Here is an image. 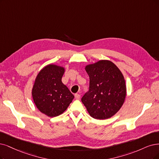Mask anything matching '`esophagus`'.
<instances>
[{
	"instance_id": "1",
	"label": "esophagus",
	"mask_w": 159,
	"mask_h": 159,
	"mask_svg": "<svg viewBox=\"0 0 159 159\" xmlns=\"http://www.w3.org/2000/svg\"><path fill=\"white\" fill-rule=\"evenodd\" d=\"M75 98L76 99H79L80 98V95L79 94V93H75Z\"/></svg>"
}]
</instances>
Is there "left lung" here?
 <instances>
[{"label": "left lung", "mask_w": 159, "mask_h": 159, "mask_svg": "<svg viewBox=\"0 0 159 159\" xmlns=\"http://www.w3.org/2000/svg\"><path fill=\"white\" fill-rule=\"evenodd\" d=\"M85 69L89 75L90 86L81 101L93 119H109L124 103L126 93L124 76L119 68L108 60L89 65Z\"/></svg>", "instance_id": "obj_1"}]
</instances>
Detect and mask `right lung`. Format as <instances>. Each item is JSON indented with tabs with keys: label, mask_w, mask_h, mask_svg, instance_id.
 <instances>
[{
	"label": "right lung",
	"mask_w": 159,
	"mask_h": 159,
	"mask_svg": "<svg viewBox=\"0 0 159 159\" xmlns=\"http://www.w3.org/2000/svg\"><path fill=\"white\" fill-rule=\"evenodd\" d=\"M64 68L48 65L38 74L32 90L34 102L41 113L54 117L63 113L74 96L61 82Z\"/></svg>",
	"instance_id": "1"
}]
</instances>
